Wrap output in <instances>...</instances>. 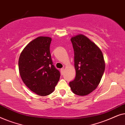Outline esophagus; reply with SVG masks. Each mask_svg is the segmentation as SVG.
Wrapping results in <instances>:
<instances>
[{
  "mask_svg": "<svg viewBox=\"0 0 125 125\" xmlns=\"http://www.w3.org/2000/svg\"><path fill=\"white\" fill-rule=\"evenodd\" d=\"M60 72H61V74L62 75L63 74H64V68H62V69H61Z\"/></svg>",
  "mask_w": 125,
  "mask_h": 125,
  "instance_id": "esophagus-1",
  "label": "esophagus"
}]
</instances>
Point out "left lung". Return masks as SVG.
I'll return each instance as SVG.
<instances>
[{"label": "left lung", "instance_id": "8db88e82", "mask_svg": "<svg viewBox=\"0 0 125 125\" xmlns=\"http://www.w3.org/2000/svg\"><path fill=\"white\" fill-rule=\"evenodd\" d=\"M71 40L74 49L76 74L74 80L69 83V86L75 94L86 95L97 88L103 76L105 68L103 54L84 35H76Z\"/></svg>", "mask_w": 125, "mask_h": 125}]
</instances>
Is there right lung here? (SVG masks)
Segmentation results:
<instances>
[{
  "mask_svg": "<svg viewBox=\"0 0 125 125\" xmlns=\"http://www.w3.org/2000/svg\"><path fill=\"white\" fill-rule=\"evenodd\" d=\"M51 41L49 37H37L27 44L19 59V70L23 83L41 96L52 93L60 77L51 59Z\"/></svg>",
  "mask_w": 125,
  "mask_h": 125,
  "instance_id": "add662e5",
  "label": "right lung"
}]
</instances>
